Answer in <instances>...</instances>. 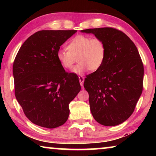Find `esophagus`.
Masks as SVG:
<instances>
[{"label":"esophagus","mask_w":156,"mask_h":156,"mask_svg":"<svg viewBox=\"0 0 156 156\" xmlns=\"http://www.w3.org/2000/svg\"><path fill=\"white\" fill-rule=\"evenodd\" d=\"M78 79H79V82H80V85H81L82 87H83V86L84 81V77H83V76H78Z\"/></svg>","instance_id":"34e87169"}]
</instances>
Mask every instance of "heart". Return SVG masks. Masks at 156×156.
Wrapping results in <instances>:
<instances>
[{"label": "heart", "mask_w": 156, "mask_h": 156, "mask_svg": "<svg viewBox=\"0 0 156 156\" xmlns=\"http://www.w3.org/2000/svg\"><path fill=\"white\" fill-rule=\"evenodd\" d=\"M66 49L57 51V58L65 69H71L76 61L78 64L73 69L72 73L82 74L87 71H96L101 67L106 56V46L99 38L78 35L68 43Z\"/></svg>", "instance_id": "obj_1"}]
</instances>
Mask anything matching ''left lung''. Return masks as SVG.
I'll return each instance as SVG.
<instances>
[{
  "label": "left lung",
  "instance_id": "8db88e82",
  "mask_svg": "<svg viewBox=\"0 0 156 156\" xmlns=\"http://www.w3.org/2000/svg\"><path fill=\"white\" fill-rule=\"evenodd\" d=\"M80 31L94 34L106 46L103 64L84 82L91 114L100 125H120L133 113L142 94L144 67L138 50L125 33L115 29Z\"/></svg>",
  "mask_w": 156,
  "mask_h": 156
}]
</instances>
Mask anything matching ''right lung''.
<instances>
[{
	"label": "right lung",
	"mask_w": 156,
	"mask_h": 156,
	"mask_svg": "<svg viewBox=\"0 0 156 156\" xmlns=\"http://www.w3.org/2000/svg\"><path fill=\"white\" fill-rule=\"evenodd\" d=\"M76 30H42L22 44L13 65L15 96L31 122L56 128L67 120L69 104L81 87L78 76L65 72L57 51Z\"/></svg>",
	"instance_id": "add662e5"
}]
</instances>
